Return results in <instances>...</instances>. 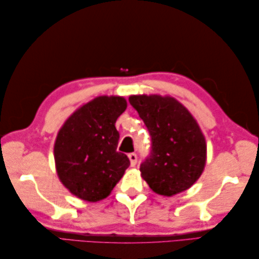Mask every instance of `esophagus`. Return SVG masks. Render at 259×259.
<instances>
[{
    "label": "esophagus",
    "mask_w": 259,
    "mask_h": 259,
    "mask_svg": "<svg viewBox=\"0 0 259 259\" xmlns=\"http://www.w3.org/2000/svg\"><path fill=\"white\" fill-rule=\"evenodd\" d=\"M128 157H129V160H130V166L135 167L136 163H137V155H136V153H129Z\"/></svg>",
    "instance_id": "34e87169"
}]
</instances>
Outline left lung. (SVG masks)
Here are the masks:
<instances>
[{"mask_svg":"<svg viewBox=\"0 0 259 259\" xmlns=\"http://www.w3.org/2000/svg\"><path fill=\"white\" fill-rule=\"evenodd\" d=\"M151 136L150 156L141 177L158 195L171 197L199 179L207 160L206 139L184 104L170 96L129 97Z\"/></svg>","mask_w":259,"mask_h":259,"instance_id":"obj_1","label":"left lung"}]
</instances>
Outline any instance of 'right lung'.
<instances>
[{"instance_id": "obj_1", "label": "right lung", "mask_w": 259, "mask_h": 259, "mask_svg": "<svg viewBox=\"0 0 259 259\" xmlns=\"http://www.w3.org/2000/svg\"><path fill=\"white\" fill-rule=\"evenodd\" d=\"M126 109L119 96H100L65 120L54 142L58 177L71 194L89 202L111 194L130 161L117 151L115 121Z\"/></svg>"}]
</instances>
